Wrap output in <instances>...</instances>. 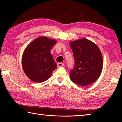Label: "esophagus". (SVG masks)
<instances>
[{"instance_id": "esophagus-1", "label": "esophagus", "mask_w": 122, "mask_h": 122, "mask_svg": "<svg viewBox=\"0 0 122 122\" xmlns=\"http://www.w3.org/2000/svg\"><path fill=\"white\" fill-rule=\"evenodd\" d=\"M64 63H57V66H58V68H60V67H62L64 66Z\"/></svg>"}]
</instances>
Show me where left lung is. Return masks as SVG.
<instances>
[{
    "label": "left lung",
    "mask_w": 122,
    "mask_h": 122,
    "mask_svg": "<svg viewBox=\"0 0 122 122\" xmlns=\"http://www.w3.org/2000/svg\"><path fill=\"white\" fill-rule=\"evenodd\" d=\"M75 64L70 71L71 81L81 86L93 83L101 75L103 67L102 53L98 46L86 39L70 43Z\"/></svg>",
    "instance_id": "1"
}]
</instances>
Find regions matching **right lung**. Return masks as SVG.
Instances as JSON below:
<instances>
[{"mask_svg":"<svg viewBox=\"0 0 122 122\" xmlns=\"http://www.w3.org/2000/svg\"><path fill=\"white\" fill-rule=\"evenodd\" d=\"M55 40L46 37L32 41L24 51L22 66L25 74L32 81L41 83L50 77L57 65L50 53Z\"/></svg>","mask_w":122,"mask_h":122,"instance_id":"add662e5","label":"right lung"}]
</instances>
